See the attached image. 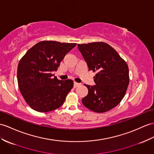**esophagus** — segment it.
<instances>
[{
  "instance_id": "1",
  "label": "esophagus",
  "mask_w": 154,
  "mask_h": 154,
  "mask_svg": "<svg viewBox=\"0 0 154 154\" xmlns=\"http://www.w3.org/2000/svg\"><path fill=\"white\" fill-rule=\"evenodd\" d=\"M80 85V84L77 83V82H74V88H77L78 86H79Z\"/></svg>"
}]
</instances>
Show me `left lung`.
<instances>
[{
	"label": "left lung",
	"instance_id": "1",
	"mask_svg": "<svg viewBox=\"0 0 154 154\" xmlns=\"http://www.w3.org/2000/svg\"><path fill=\"white\" fill-rule=\"evenodd\" d=\"M87 63L89 71L96 72V85H85L88 94L82 99L84 105L97 113L116 107L124 97L129 83V68L114 49L106 43L97 42L78 44Z\"/></svg>",
	"mask_w": 154,
	"mask_h": 154
}]
</instances>
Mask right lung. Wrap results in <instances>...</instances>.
I'll return each instance as SVG.
<instances>
[{"label":"right lung","mask_w":154,"mask_h":154,"mask_svg":"<svg viewBox=\"0 0 154 154\" xmlns=\"http://www.w3.org/2000/svg\"><path fill=\"white\" fill-rule=\"evenodd\" d=\"M76 43L44 40L36 44L19 62L17 82L26 103L32 109L47 112L65 102L73 88L72 80H59L51 74Z\"/></svg>","instance_id":"obj_1"}]
</instances>
